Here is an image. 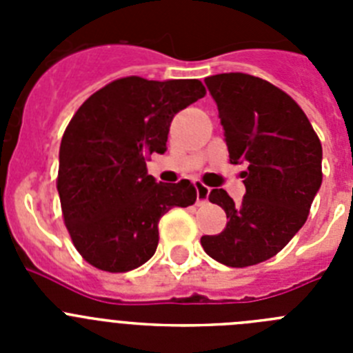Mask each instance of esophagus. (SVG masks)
Returning <instances> with one entry per match:
<instances>
[{
    "label": "esophagus",
    "instance_id": "1",
    "mask_svg": "<svg viewBox=\"0 0 353 353\" xmlns=\"http://www.w3.org/2000/svg\"><path fill=\"white\" fill-rule=\"evenodd\" d=\"M194 187H196V198H198V201H207L208 194H210V189L201 182H194Z\"/></svg>",
    "mask_w": 353,
    "mask_h": 353
}]
</instances>
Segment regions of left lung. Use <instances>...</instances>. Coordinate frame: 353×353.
Returning a JSON list of instances; mask_svg holds the SVG:
<instances>
[{
  "label": "left lung",
  "mask_w": 353,
  "mask_h": 353,
  "mask_svg": "<svg viewBox=\"0 0 353 353\" xmlns=\"http://www.w3.org/2000/svg\"><path fill=\"white\" fill-rule=\"evenodd\" d=\"M205 84L219 109L230 162L248 170L240 205L224 189L210 192L228 223L219 235L201 236V245L215 261L242 269L276 256L304 226L322 185V143L297 102L269 81L230 72Z\"/></svg>",
  "instance_id": "8db88e82"
}]
</instances>
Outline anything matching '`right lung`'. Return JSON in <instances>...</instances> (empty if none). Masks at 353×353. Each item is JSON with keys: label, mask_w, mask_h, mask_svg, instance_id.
Segmentation results:
<instances>
[{"label": "right lung", "mask_w": 353, "mask_h": 353, "mask_svg": "<svg viewBox=\"0 0 353 353\" xmlns=\"http://www.w3.org/2000/svg\"><path fill=\"white\" fill-rule=\"evenodd\" d=\"M205 93L198 79L121 77L72 117L56 187L65 226L90 265L105 272L138 269L157 249L162 215L194 203L189 180L157 183L146 161L166 152L173 117Z\"/></svg>", "instance_id": "right-lung-1"}]
</instances>
